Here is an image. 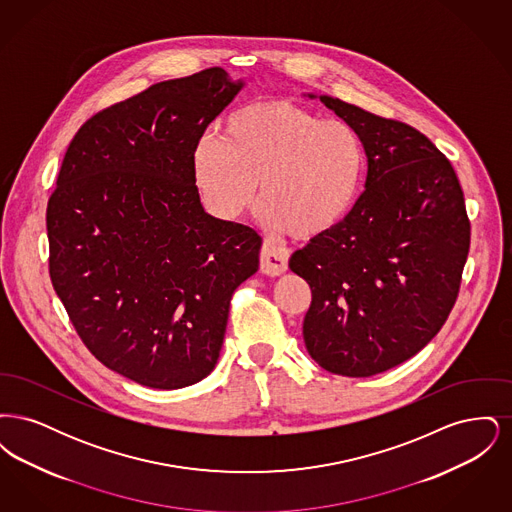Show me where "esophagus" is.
I'll return each mask as SVG.
<instances>
[{
    "label": "esophagus",
    "mask_w": 512,
    "mask_h": 512,
    "mask_svg": "<svg viewBox=\"0 0 512 512\" xmlns=\"http://www.w3.org/2000/svg\"><path fill=\"white\" fill-rule=\"evenodd\" d=\"M288 259L290 251L286 247L272 244L265 240L263 249H261V270L268 276H280L288 270Z\"/></svg>",
    "instance_id": "1"
}]
</instances>
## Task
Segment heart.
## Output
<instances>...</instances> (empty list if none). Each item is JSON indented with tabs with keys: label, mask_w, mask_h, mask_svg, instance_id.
I'll use <instances>...</instances> for the list:
<instances>
[{
	"label": "heart",
	"mask_w": 512,
	"mask_h": 512,
	"mask_svg": "<svg viewBox=\"0 0 512 512\" xmlns=\"http://www.w3.org/2000/svg\"><path fill=\"white\" fill-rule=\"evenodd\" d=\"M192 172L205 207L240 219L261 182V217L297 238H315L345 219L363 186L365 147L349 122L320 119L292 101L245 105L224 134H203Z\"/></svg>",
	"instance_id": "heart-1"
}]
</instances>
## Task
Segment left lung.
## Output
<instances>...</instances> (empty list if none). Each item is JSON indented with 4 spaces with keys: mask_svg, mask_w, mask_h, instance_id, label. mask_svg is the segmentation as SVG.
I'll use <instances>...</instances> for the list:
<instances>
[{
    "mask_svg": "<svg viewBox=\"0 0 512 512\" xmlns=\"http://www.w3.org/2000/svg\"><path fill=\"white\" fill-rule=\"evenodd\" d=\"M320 101L361 136L365 192L340 224L293 253L290 268L313 293L309 355L332 374L366 378L411 359L445 324L470 220L457 174L424 134L338 98Z\"/></svg>",
    "mask_w": 512,
    "mask_h": 512,
    "instance_id": "1",
    "label": "left lung"
}]
</instances>
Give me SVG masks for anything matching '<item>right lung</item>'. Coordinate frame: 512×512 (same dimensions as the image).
Returning <instances> with one entry per match:
<instances>
[{
  "instance_id": "1",
  "label": "right lung",
  "mask_w": 512,
  "mask_h": 512,
  "mask_svg": "<svg viewBox=\"0 0 512 512\" xmlns=\"http://www.w3.org/2000/svg\"><path fill=\"white\" fill-rule=\"evenodd\" d=\"M244 82L220 67L165 80L84 122L48 201L49 276L99 363L155 390L219 361L234 290L261 236L205 213L197 140Z\"/></svg>"
}]
</instances>
